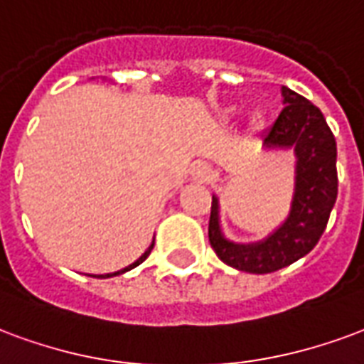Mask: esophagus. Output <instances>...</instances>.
I'll return each instance as SVG.
<instances>
[{"mask_svg": "<svg viewBox=\"0 0 364 364\" xmlns=\"http://www.w3.org/2000/svg\"><path fill=\"white\" fill-rule=\"evenodd\" d=\"M191 177L196 183H208L212 179V168L208 164H195L191 168Z\"/></svg>", "mask_w": 364, "mask_h": 364, "instance_id": "34e87169", "label": "esophagus"}]
</instances>
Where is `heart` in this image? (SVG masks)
Wrapping results in <instances>:
<instances>
[{
	"label": "heart",
	"mask_w": 364,
	"mask_h": 364,
	"mask_svg": "<svg viewBox=\"0 0 364 364\" xmlns=\"http://www.w3.org/2000/svg\"><path fill=\"white\" fill-rule=\"evenodd\" d=\"M235 114H237L235 106L228 107V109H225V117H231V115H235ZM264 123H266V115L262 114V112H255V114H252V117H250V127L255 129V131L264 127Z\"/></svg>",
	"instance_id": "obj_1"
}]
</instances>
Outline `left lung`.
<instances>
[{
    "label": "left lung",
    "instance_id": "8db88e82",
    "mask_svg": "<svg viewBox=\"0 0 364 364\" xmlns=\"http://www.w3.org/2000/svg\"><path fill=\"white\" fill-rule=\"evenodd\" d=\"M284 109L262 139L270 152L293 150L295 185L289 214L270 235L255 243H235L223 235L220 200L212 196L208 239L223 264L249 274H270L309 255L324 233L338 198V148L318 107L282 86Z\"/></svg>",
    "mask_w": 364,
    "mask_h": 364
}]
</instances>
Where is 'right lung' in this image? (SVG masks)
<instances>
[{
	"mask_svg": "<svg viewBox=\"0 0 364 364\" xmlns=\"http://www.w3.org/2000/svg\"><path fill=\"white\" fill-rule=\"evenodd\" d=\"M152 249H154V241H152V243H150V247H148V249L144 250V252H142L141 257H139V258H136V260H134L133 264L125 266V268H121V270L114 272V274H100V276H92V278H114V276H119V274H125V272L133 270V268H136V266L142 264V262H144V260H146L148 255H150V252H152Z\"/></svg>",
	"mask_w": 364,
	"mask_h": 364,
	"instance_id": "1",
	"label": "right lung"
}]
</instances>
